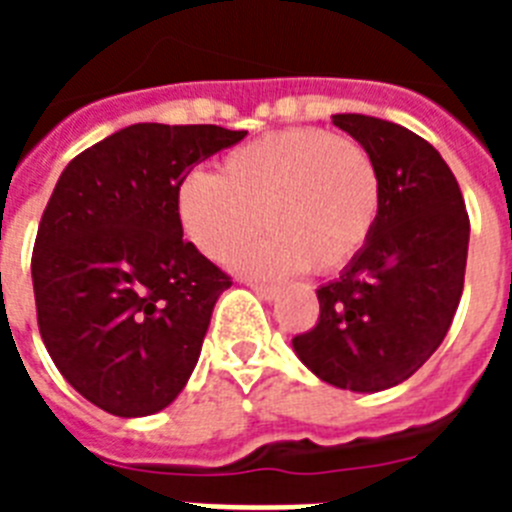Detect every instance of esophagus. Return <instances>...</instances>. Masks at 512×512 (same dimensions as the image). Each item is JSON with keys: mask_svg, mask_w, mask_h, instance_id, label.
I'll return each mask as SVG.
<instances>
[{"mask_svg": "<svg viewBox=\"0 0 512 512\" xmlns=\"http://www.w3.org/2000/svg\"><path fill=\"white\" fill-rule=\"evenodd\" d=\"M251 289L261 297V300H266V302L279 300V295H282V289L271 287V284H251Z\"/></svg>", "mask_w": 512, "mask_h": 512, "instance_id": "obj_1", "label": "esophagus"}]
</instances>
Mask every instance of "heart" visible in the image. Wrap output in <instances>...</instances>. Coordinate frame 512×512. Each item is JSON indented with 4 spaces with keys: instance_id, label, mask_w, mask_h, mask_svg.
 <instances>
[{
    "instance_id": "heart-1",
    "label": "heart",
    "mask_w": 512,
    "mask_h": 512,
    "mask_svg": "<svg viewBox=\"0 0 512 512\" xmlns=\"http://www.w3.org/2000/svg\"><path fill=\"white\" fill-rule=\"evenodd\" d=\"M379 207L382 176L369 151L320 128L261 135L230 151L220 176L192 171L176 189L184 235L207 259H228L259 225L269 230L233 259L253 277L341 269L369 241Z\"/></svg>"
}]
</instances>
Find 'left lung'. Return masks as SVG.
Here are the masks:
<instances>
[{"mask_svg": "<svg viewBox=\"0 0 512 512\" xmlns=\"http://www.w3.org/2000/svg\"><path fill=\"white\" fill-rule=\"evenodd\" d=\"M333 125L374 158L382 207L364 248L318 289V325L292 338V348L338 390L382 392L413 377L449 333L464 289L469 217L428 140L369 115H333Z\"/></svg>", "mask_w": 512, "mask_h": 512, "instance_id": "1", "label": "left lung"}]
</instances>
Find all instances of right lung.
<instances>
[{"instance_id":"add662e5","label":"right lung","mask_w":512,"mask_h":512,"mask_svg":"<svg viewBox=\"0 0 512 512\" xmlns=\"http://www.w3.org/2000/svg\"><path fill=\"white\" fill-rule=\"evenodd\" d=\"M246 130L138 122L58 176L38 225V328L63 379L117 418L169 408L230 279L182 241L176 189Z\"/></svg>"}]
</instances>
